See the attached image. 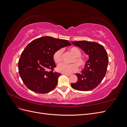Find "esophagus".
<instances>
[{"instance_id":"esophagus-1","label":"esophagus","mask_w":127,"mask_h":127,"mask_svg":"<svg viewBox=\"0 0 127 127\" xmlns=\"http://www.w3.org/2000/svg\"><path fill=\"white\" fill-rule=\"evenodd\" d=\"M63 75H66V76H70L71 74H63Z\"/></svg>"}]
</instances>
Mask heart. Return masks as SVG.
Wrapping results in <instances>:
<instances>
[{"mask_svg": "<svg viewBox=\"0 0 127 127\" xmlns=\"http://www.w3.org/2000/svg\"><path fill=\"white\" fill-rule=\"evenodd\" d=\"M69 51L74 56V58L71 61V63H76L80 68H83L85 66L86 61L84 58L81 57L82 53L78 48L72 47L69 49ZM62 53L63 50L60 49L57 50L53 55V60L56 64H59L61 62ZM75 64H60L57 66V70L63 74H71L77 70L78 67Z\"/></svg>", "mask_w": 127, "mask_h": 127, "instance_id": "heart-1", "label": "heart"}]
</instances>
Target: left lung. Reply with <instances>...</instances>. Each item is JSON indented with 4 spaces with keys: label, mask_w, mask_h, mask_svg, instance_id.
<instances>
[{
    "label": "left lung",
    "mask_w": 127,
    "mask_h": 127,
    "mask_svg": "<svg viewBox=\"0 0 127 127\" xmlns=\"http://www.w3.org/2000/svg\"><path fill=\"white\" fill-rule=\"evenodd\" d=\"M71 43L82 49L89 59L81 73L76 74L77 82L71 83V86L78 91H91L100 84L105 75L109 62L107 53L103 46L96 42L79 41Z\"/></svg>",
    "instance_id": "8db88e82"
}]
</instances>
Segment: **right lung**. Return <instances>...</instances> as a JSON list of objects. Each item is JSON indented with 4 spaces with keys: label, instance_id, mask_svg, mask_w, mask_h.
I'll list each match as a JSON object with an SVG mask.
<instances>
[{
    "label": "right lung",
    "instance_id": "1",
    "mask_svg": "<svg viewBox=\"0 0 127 127\" xmlns=\"http://www.w3.org/2000/svg\"><path fill=\"white\" fill-rule=\"evenodd\" d=\"M71 44L66 40L43 36L33 40L22 52L18 61L21 78L29 90L45 94L58 84L60 73L49 71L56 67L53 55L61 48Z\"/></svg>",
    "mask_w": 127,
    "mask_h": 127
}]
</instances>
